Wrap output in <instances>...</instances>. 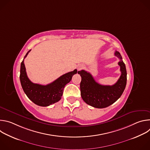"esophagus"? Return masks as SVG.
I'll return each instance as SVG.
<instances>
[{"instance_id": "obj_1", "label": "esophagus", "mask_w": 150, "mask_h": 150, "mask_svg": "<svg viewBox=\"0 0 150 150\" xmlns=\"http://www.w3.org/2000/svg\"><path fill=\"white\" fill-rule=\"evenodd\" d=\"M82 68H83V65H81V64H80V65H78L77 66V69H78V71L80 70V69H81Z\"/></svg>"}]
</instances>
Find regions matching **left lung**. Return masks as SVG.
<instances>
[{
  "label": "left lung",
  "mask_w": 150,
  "mask_h": 150,
  "mask_svg": "<svg viewBox=\"0 0 150 150\" xmlns=\"http://www.w3.org/2000/svg\"><path fill=\"white\" fill-rule=\"evenodd\" d=\"M115 55L120 61L121 75L113 85H103L97 83L90 72L84 70L78 72L81 76L80 83L81 95L82 100L94 108H105L116 101L122 96L126 85L127 73L126 67L120 53L115 51Z\"/></svg>",
  "instance_id": "8db88e82"
}]
</instances>
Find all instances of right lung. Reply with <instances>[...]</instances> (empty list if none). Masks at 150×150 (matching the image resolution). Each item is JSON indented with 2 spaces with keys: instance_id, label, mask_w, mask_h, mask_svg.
<instances>
[{
  "instance_id": "right-lung-1",
  "label": "right lung",
  "mask_w": 150,
  "mask_h": 150,
  "mask_svg": "<svg viewBox=\"0 0 150 150\" xmlns=\"http://www.w3.org/2000/svg\"><path fill=\"white\" fill-rule=\"evenodd\" d=\"M30 51L27 53L21 64L19 78L21 86L27 96L34 103L42 107L49 106L61 99L64 87L71 81L73 75L77 73V70L64 74L46 85L34 83L27 76L24 62Z\"/></svg>"
}]
</instances>
